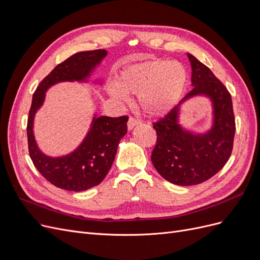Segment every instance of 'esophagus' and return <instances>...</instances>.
I'll return each instance as SVG.
<instances>
[{"instance_id":"obj_1","label":"esophagus","mask_w":260,"mask_h":260,"mask_svg":"<svg viewBox=\"0 0 260 260\" xmlns=\"http://www.w3.org/2000/svg\"><path fill=\"white\" fill-rule=\"evenodd\" d=\"M141 123V120L140 119H137V118L135 117H130L129 120H128V128L131 130L132 128H135L137 124Z\"/></svg>"}]
</instances>
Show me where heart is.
<instances>
[{
    "label": "heart",
    "mask_w": 260,
    "mask_h": 260,
    "mask_svg": "<svg viewBox=\"0 0 260 260\" xmlns=\"http://www.w3.org/2000/svg\"><path fill=\"white\" fill-rule=\"evenodd\" d=\"M187 80L186 70L178 61L151 59L121 70L108 92L117 100L138 94L139 106L151 116L168 113L182 95Z\"/></svg>",
    "instance_id": "b5f03b06"
}]
</instances>
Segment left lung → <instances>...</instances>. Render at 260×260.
Returning a JSON list of instances; mask_svg holds the SVG:
<instances>
[{"instance_id": "obj_1", "label": "left lung", "mask_w": 260, "mask_h": 260, "mask_svg": "<svg viewBox=\"0 0 260 260\" xmlns=\"http://www.w3.org/2000/svg\"><path fill=\"white\" fill-rule=\"evenodd\" d=\"M187 57L193 89L166 116L153 122L157 139L152 162L164 179L178 185L200 184L222 169L231 156L235 135L230 92L207 66L191 54ZM199 93L209 96L214 103V125L204 136L184 132L177 123L179 104Z\"/></svg>"}]
</instances>
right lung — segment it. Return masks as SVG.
<instances>
[{"instance_id": "right-lung-1", "label": "right lung", "mask_w": 260, "mask_h": 260, "mask_svg": "<svg viewBox=\"0 0 260 260\" xmlns=\"http://www.w3.org/2000/svg\"><path fill=\"white\" fill-rule=\"evenodd\" d=\"M105 50L76 53L55 67L40 82L32 96L27 121L30 158L38 171L53 185L62 190L81 192L99 185L108 174L118 144L127 133L128 116L94 117L91 129L76 151L62 157L45 156L34 136L35 114L41 107L45 91L60 81H82L106 56Z\"/></svg>"}]
</instances>
